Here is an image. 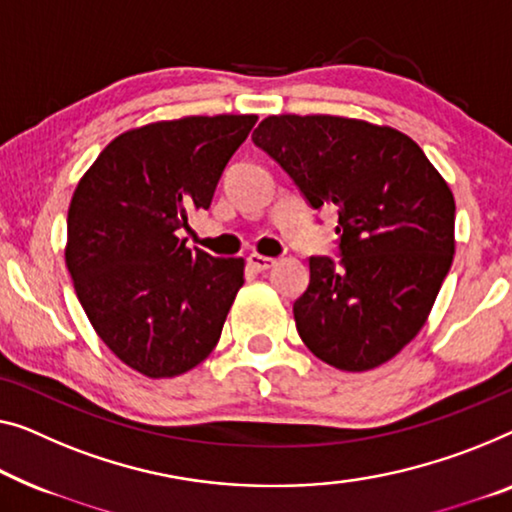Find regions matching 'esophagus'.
Listing matches in <instances>:
<instances>
[{
  "label": "esophagus",
  "instance_id": "obj_1",
  "mask_svg": "<svg viewBox=\"0 0 512 512\" xmlns=\"http://www.w3.org/2000/svg\"><path fill=\"white\" fill-rule=\"evenodd\" d=\"M248 264L253 266L255 271H269L273 264H276V259L273 257H264V255H257V253H253V255H248Z\"/></svg>",
  "mask_w": 512,
  "mask_h": 512
}]
</instances>
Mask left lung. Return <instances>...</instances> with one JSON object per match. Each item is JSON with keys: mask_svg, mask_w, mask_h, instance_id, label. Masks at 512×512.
<instances>
[{"mask_svg": "<svg viewBox=\"0 0 512 512\" xmlns=\"http://www.w3.org/2000/svg\"><path fill=\"white\" fill-rule=\"evenodd\" d=\"M253 142L312 209L338 211L340 259L310 257L294 303L305 347L338 370L391 361L430 315L455 253V200L400 131L331 114H280Z\"/></svg>", "mask_w": 512, "mask_h": 512, "instance_id": "left-lung-1", "label": "left lung"}]
</instances>
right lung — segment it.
Wrapping results in <instances>:
<instances>
[{
  "label": "right lung",
  "mask_w": 512,
  "mask_h": 512,
  "mask_svg": "<svg viewBox=\"0 0 512 512\" xmlns=\"http://www.w3.org/2000/svg\"><path fill=\"white\" fill-rule=\"evenodd\" d=\"M255 114L183 117L133 128L101 151L68 207L66 266L112 354L151 379L193 370L218 345L243 285L241 257L179 239L209 209Z\"/></svg>",
  "instance_id": "1"
}]
</instances>
